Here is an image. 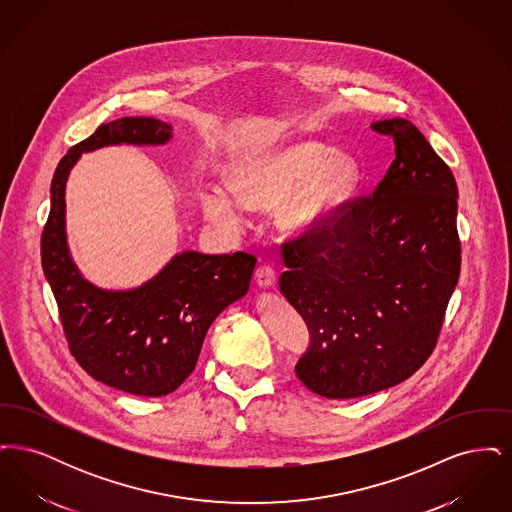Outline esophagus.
<instances>
[{"mask_svg":"<svg viewBox=\"0 0 512 512\" xmlns=\"http://www.w3.org/2000/svg\"><path fill=\"white\" fill-rule=\"evenodd\" d=\"M255 282L259 288H272L276 284V270L268 265L257 268L255 272Z\"/></svg>","mask_w":512,"mask_h":512,"instance_id":"obj_1","label":"esophagus"}]
</instances>
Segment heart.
I'll return each mask as SVG.
<instances>
[{"label":"heart","instance_id":"obj_1","mask_svg":"<svg viewBox=\"0 0 512 512\" xmlns=\"http://www.w3.org/2000/svg\"><path fill=\"white\" fill-rule=\"evenodd\" d=\"M359 180L353 155L320 142L274 147L247 157L230 172V188L203 195V211L230 228L242 224V204L272 207L284 198L278 219L286 230H307L340 209Z\"/></svg>","mask_w":512,"mask_h":512}]
</instances>
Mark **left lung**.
Segmentation results:
<instances>
[{
  "mask_svg": "<svg viewBox=\"0 0 512 512\" xmlns=\"http://www.w3.org/2000/svg\"><path fill=\"white\" fill-rule=\"evenodd\" d=\"M370 128L395 144L374 194L345 201L282 244L280 292L311 332L295 374L328 399L413 376L436 347L461 272L453 172L413 122Z\"/></svg>",
  "mask_w": 512,
  "mask_h": 512,
  "instance_id": "1",
  "label": "left lung"
}]
</instances>
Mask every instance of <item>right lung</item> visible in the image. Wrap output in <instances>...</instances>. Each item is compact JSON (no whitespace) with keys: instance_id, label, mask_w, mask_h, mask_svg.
Masks as SVG:
<instances>
[{"instance_id":"right-lung-1","label":"right lung","mask_w":512,"mask_h":512,"mask_svg":"<svg viewBox=\"0 0 512 512\" xmlns=\"http://www.w3.org/2000/svg\"><path fill=\"white\" fill-rule=\"evenodd\" d=\"M171 138V124L151 117L101 124L59 161L42 234V267L74 359L94 380L142 397L169 395L194 372L209 326L247 293L257 259L244 251H182L138 288L101 290L80 274L71 257L65 188L86 151L119 144L161 146Z\"/></svg>"}]
</instances>
